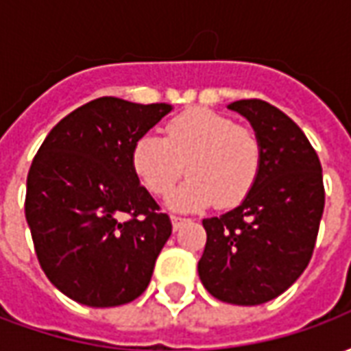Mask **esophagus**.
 Segmentation results:
<instances>
[{
    "label": "esophagus",
    "mask_w": 351,
    "mask_h": 351,
    "mask_svg": "<svg viewBox=\"0 0 351 351\" xmlns=\"http://www.w3.org/2000/svg\"><path fill=\"white\" fill-rule=\"evenodd\" d=\"M171 221H173V229H180L186 221L190 220L188 218H180V216H171Z\"/></svg>",
    "instance_id": "obj_1"
}]
</instances>
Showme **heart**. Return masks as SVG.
I'll use <instances>...</instances> for the list:
<instances>
[{
  "instance_id": "obj_1",
  "label": "heart",
  "mask_w": 351,
  "mask_h": 351,
  "mask_svg": "<svg viewBox=\"0 0 351 351\" xmlns=\"http://www.w3.org/2000/svg\"><path fill=\"white\" fill-rule=\"evenodd\" d=\"M167 137L145 133L131 150V165L146 190L167 195L184 171L190 180L171 193L173 210H201L241 203L258 178V135L208 108H191L167 123Z\"/></svg>"
}]
</instances>
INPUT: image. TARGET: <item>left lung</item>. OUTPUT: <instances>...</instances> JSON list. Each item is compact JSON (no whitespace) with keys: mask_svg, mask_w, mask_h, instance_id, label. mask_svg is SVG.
<instances>
[{"mask_svg":"<svg viewBox=\"0 0 351 351\" xmlns=\"http://www.w3.org/2000/svg\"><path fill=\"white\" fill-rule=\"evenodd\" d=\"M228 108L258 135L261 167L241 205L203 220L197 271L213 297L254 306L284 293L306 269L324 214V176L306 135L280 108L261 99Z\"/></svg>","mask_w":351,"mask_h":351,"instance_id":"8db88e82","label":"left lung"}]
</instances>
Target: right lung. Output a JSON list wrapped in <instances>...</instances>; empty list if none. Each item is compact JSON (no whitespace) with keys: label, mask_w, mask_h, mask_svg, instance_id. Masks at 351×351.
Listing matches in <instances>:
<instances>
[{"label":"right lung","mask_w":351,"mask_h":351,"mask_svg":"<svg viewBox=\"0 0 351 351\" xmlns=\"http://www.w3.org/2000/svg\"><path fill=\"white\" fill-rule=\"evenodd\" d=\"M171 110L99 97L60 120L37 150L26 220L41 269L73 301L120 306L150 284L173 226L138 182L131 150Z\"/></svg>","instance_id":"1"}]
</instances>
